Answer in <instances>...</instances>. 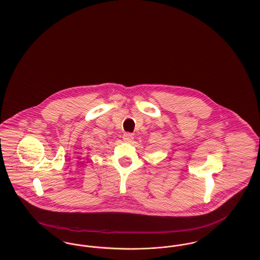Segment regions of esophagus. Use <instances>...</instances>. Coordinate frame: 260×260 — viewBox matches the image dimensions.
Wrapping results in <instances>:
<instances>
[{"mask_svg": "<svg viewBox=\"0 0 260 260\" xmlns=\"http://www.w3.org/2000/svg\"><path fill=\"white\" fill-rule=\"evenodd\" d=\"M123 140L127 141V142H131L133 139H134V135L131 134V133H125L123 136H122Z\"/></svg>", "mask_w": 260, "mask_h": 260, "instance_id": "obj_1", "label": "esophagus"}]
</instances>
